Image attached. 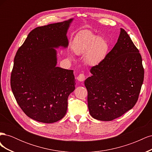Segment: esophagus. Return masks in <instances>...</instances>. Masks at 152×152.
<instances>
[{
	"mask_svg": "<svg viewBox=\"0 0 152 152\" xmlns=\"http://www.w3.org/2000/svg\"><path fill=\"white\" fill-rule=\"evenodd\" d=\"M77 79L80 82H83L86 79V75L84 74V73H80V74H79V76L77 77Z\"/></svg>",
	"mask_w": 152,
	"mask_h": 152,
	"instance_id": "34e87169",
	"label": "esophagus"
}]
</instances>
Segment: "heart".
Returning a JSON list of instances; mask_svg holds the SVG:
<instances>
[{
    "mask_svg": "<svg viewBox=\"0 0 152 152\" xmlns=\"http://www.w3.org/2000/svg\"><path fill=\"white\" fill-rule=\"evenodd\" d=\"M108 48V42L103 37H98L90 30H85L77 37L72 49L77 54L85 53L86 63L96 66L103 61Z\"/></svg>",
    "mask_w": 152,
    "mask_h": 152,
    "instance_id": "1",
    "label": "heart"
}]
</instances>
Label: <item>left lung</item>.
I'll return each instance as SVG.
<instances>
[{
  "mask_svg": "<svg viewBox=\"0 0 152 152\" xmlns=\"http://www.w3.org/2000/svg\"><path fill=\"white\" fill-rule=\"evenodd\" d=\"M90 72L93 75L84 84L92 117L99 121H113L134 107L145 72L139 50L123 28L111 51Z\"/></svg>",
  "mask_w": 152,
  "mask_h": 152,
  "instance_id": "8db88e82",
  "label": "left lung"
}]
</instances>
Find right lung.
<instances>
[{"mask_svg":"<svg viewBox=\"0 0 152 152\" xmlns=\"http://www.w3.org/2000/svg\"><path fill=\"white\" fill-rule=\"evenodd\" d=\"M72 20L31 30L14 59L12 93L26 115L40 122L61 120L67 111L68 96L75 88L73 71L56 66L54 49L68 46L66 35Z\"/></svg>","mask_w":152,"mask_h":152,"instance_id":"obj_1","label":"right lung"}]
</instances>
